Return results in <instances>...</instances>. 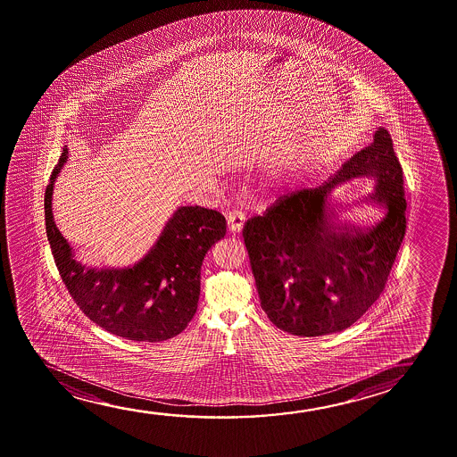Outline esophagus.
Listing matches in <instances>:
<instances>
[{
	"instance_id": "1",
	"label": "esophagus",
	"mask_w": 457,
	"mask_h": 457,
	"mask_svg": "<svg viewBox=\"0 0 457 457\" xmlns=\"http://www.w3.org/2000/svg\"><path fill=\"white\" fill-rule=\"evenodd\" d=\"M245 220V214L241 210H232V212L227 214V224H228V230L232 233L241 232Z\"/></svg>"
}]
</instances>
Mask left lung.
I'll use <instances>...</instances> for the list:
<instances>
[{
	"instance_id": "1",
	"label": "left lung",
	"mask_w": 457,
	"mask_h": 457,
	"mask_svg": "<svg viewBox=\"0 0 457 457\" xmlns=\"http://www.w3.org/2000/svg\"><path fill=\"white\" fill-rule=\"evenodd\" d=\"M355 176L377 179L371 199L386 210L368 231L334 224L329 194ZM403 168L386 129L321 187L277 199L243 228L262 309L291 335L320 337L351 328L379 299L404 239Z\"/></svg>"
}]
</instances>
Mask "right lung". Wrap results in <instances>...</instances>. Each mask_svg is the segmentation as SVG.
<instances>
[{"label": "right lung", "mask_w": 457, "mask_h": 457, "mask_svg": "<svg viewBox=\"0 0 457 457\" xmlns=\"http://www.w3.org/2000/svg\"><path fill=\"white\" fill-rule=\"evenodd\" d=\"M67 154L64 148L46 191V237L65 288L90 321L117 337L154 343L180 334L197 310L206 252L224 238V216L202 206H180L137 263L122 270L86 268L53 219V185Z\"/></svg>", "instance_id": "1"}]
</instances>
